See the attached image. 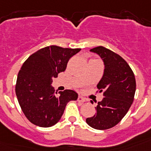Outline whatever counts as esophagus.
Masks as SVG:
<instances>
[{
	"label": "esophagus",
	"mask_w": 151,
	"mask_h": 151,
	"mask_svg": "<svg viewBox=\"0 0 151 151\" xmlns=\"http://www.w3.org/2000/svg\"><path fill=\"white\" fill-rule=\"evenodd\" d=\"M78 102L83 103V102H85V98H84L83 97H82L81 95H79L78 97Z\"/></svg>",
	"instance_id": "1"
}]
</instances>
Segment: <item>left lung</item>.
<instances>
[{
    "label": "left lung",
    "instance_id": "8db88e82",
    "mask_svg": "<svg viewBox=\"0 0 151 151\" xmlns=\"http://www.w3.org/2000/svg\"><path fill=\"white\" fill-rule=\"evenodd\" d=\"M99 55L104 64V72L97 85L104 98L97 103L96 113L86 119L93 129L104 130L115 126L129 111L134 101L136 82L132 70L120 56L99 46L90 50Z\"/></svg>",
    "mask_w": 151,
    "mask_h": 151
}]
</instances>
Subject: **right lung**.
<instances>
[{"label":"right lung","instance_id":"add662e5","mask_svg":"<svg viewBox=\"0 0 151 151\" xmlns=\"http://www.w3.org/2000/svg\"><path fill=\"white\" fill-rule=\"evenodd\" d=\"M80 48H63L51 45L40 49L22 64L18 73L16 94L26 118L40 127H50L63 114L67 103L76 101L73 90L54 92L52 82L66 70L67 63Z\"/></svg>","mask_w":151,"mask_h":151}]
</instances>
